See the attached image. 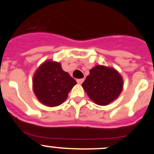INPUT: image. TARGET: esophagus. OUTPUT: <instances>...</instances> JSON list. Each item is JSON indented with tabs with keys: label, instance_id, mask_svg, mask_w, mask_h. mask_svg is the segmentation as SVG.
<instances>
[{
	"label": "esophagus",
	"instance_id": "1",
	"mask_svg": "<svg viewBox=\"0 0 154 154\" xmlns=\"http://www.w3.org/2000/svg\"><path fill=\"white\" fill-rule=\"evenodd\" d=\"M76 81H77V82H78L79 84H82L84 82V79H77Z\"/></svg>",
	"mask_w": 154,
	"mask_h": 154
}]
</instances>
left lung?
Returning <instances> with one entry per match:
<instances>
[{"label":"left lung","mask_w":154,"mask_h":154,"mask_svg":"<svg viewBox=\"0 0 154 154\" xmlns=\"http://www.w3.org/2000/svg\"><path fill=\"white\" fill-rule=\"evenodd\" d=\"M82 83L88 96L100 106H106L119 96L123 89V79L112 68L96 65L91 69Z\"/></svg>","instance_id":"left-lung-1"}]
</instances>
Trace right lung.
<instances>
[{
    "mask_svg": "<svg viewBox=\"0 0 154 154\" xmlns=\"http://www.w3.org/2000/svg\"><path fill=\"white\" fill-rule=\"evenodd\" d=\"M76 81L62 70L58 62L48 61L34 75V92L39 101L48 106H57L67 99Z\"/></svg>",
    "mask_w": 154,
    "mask_h": 154,
    "instance_id": "1",
    "label": "right lung"
}]
</instances>
